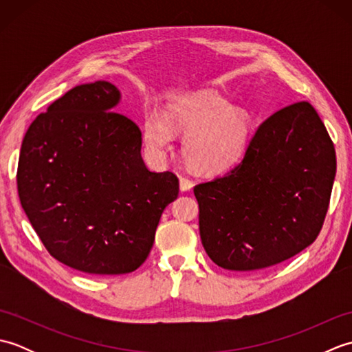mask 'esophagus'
Masks as SVG:
<instances>
[{"label": "esophagus", "instance_id": "1", "mask_svg": "<svg viewBox=\"0 0 352 352\" xmlns=\"http://www.w3.org/2000/svg\"><path fill=\"white\" fill-rule=\"evenodd\" d=\"M192 188H193V182L190 180V178L182 175L180 177V189H182V192H188Z\"/></svg>", "mask_w": 352, "mask_h": 352}]
</instances>
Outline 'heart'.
I'll list each match as a JSON object with an SVG mask.
<instances>
[{"instance_id":"obj_1","label":"heart","mask_w":352,"mask_h":352,"mask_svg":"<svg viewBox=\"0 0 352 352\" xmlns=\"http://www.w3.org/2000/svg\"><path fill=\"white\" fill-rule=\"evenodd\" d=\"M172 131L189 133L183 153L193 169L219 172L236 163L250 142L251 121L242 109L230 107L221 96L199 92L170 104L163 119L149 113L145 119V142L154 151L172 144Z\"/></svg>"}]
</instances>
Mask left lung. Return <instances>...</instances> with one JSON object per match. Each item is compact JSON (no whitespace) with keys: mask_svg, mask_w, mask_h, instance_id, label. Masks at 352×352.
I'll list each match as a JSON object with an SVG mask.
<instances>
[{"mask_svg":"<svg viewBox=\"0 0 352 352\" xmlns=\"http://www.w3.org/2000/svg\"><path fill=\"white\" fill-rule=\"evenodd\" d=\"M334 175L333 140L311 104L276 110L233 169L193 188L208 257L256 271L296 256L322 230Z\"/></svg>","mask_w":352,"mask_h":352,"instance_id":"left-lung-1","label":"left lung"}]
</instances>
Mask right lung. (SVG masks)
<instances>
[{"label": "right lung", "instance_id": "right-lung-1", "mask_svg": "<svg viewBox=\"0 0 352 352\" xmlns=\"http://www.w3.org/2000/svg\"><path fill=\"white\" fill-rule=\"evenodd\" d=\"M109 81L76 86L37 115L22 140L21 206L56 260L94 275L136 271L178 197L174 172H151L142 133L115 111Z\"/></svg>", "mask_w": 352, "mask_h": 352}]
</instances>
